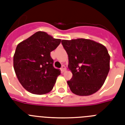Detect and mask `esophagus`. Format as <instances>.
<instances>
[{
	"instance_id": "obj_1",
	"label": "esophagus",
	"mask_w": 125,
	"mask_h": 125,
	"mask_svg": "<svg viewBox=\"0 0 125 125\" xmlns=\"http://www.w3.org/2000/svg\"><path fill=\"white\" fill-rule=\"evenodd\" d=\"M61 71H62V72H65V71H66V67L65 66V65H62V67H61Z\"/></svg>"
}]
</instances>
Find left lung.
Masks as SVG:
<instances>
[{
	"label": "left lung",
	"instance_id": "obj_1",
	"mask_svg": "<svg viewBox=\"0 0 125 125\" xmlns=\"http://www.w3.org/2000/svg\"><path fill=\"white\" fill-rule=\"evenodd\" d=\"M69 56L68 67L72 77L67 81L73 93L88 96L102 86L110 69V56L107 48L92 40H62Z\"/></svg>",
	"mask_w": 125,
	"mask_h": 125
}]
</instances>
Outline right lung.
Here are the masks:
<instances>
[{
  "instance_id": "add662e5",
  "label": "right lung",
  "mask_w": 125,
  "mask_h": 125,
  "mask_svg": "<svg viewBox=\"0 0 125 125\" xmlns=\"http://www.w3.org/2000/svg\"><path fill=\"white\" fill-rule=\"evenodd\" d=\"M44 32H37L18 44L13 57L16 75L28 92L43 95L51 92L60 71L53 67L50 53L60 44Z\"/></svg>"
}]
</instances>
